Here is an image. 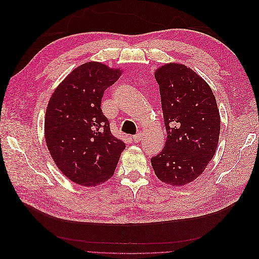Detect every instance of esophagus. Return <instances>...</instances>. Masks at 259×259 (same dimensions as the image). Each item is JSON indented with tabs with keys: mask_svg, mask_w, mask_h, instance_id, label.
<instances>
[{
	"mask_svg": "<svg viewBox=\"0 0 259 259\" xmlns=\"http://www.w3.org/2000/svg\"><path fill=\"white\" fill-rule=\"evenodd\" d=\"M142 139H143L142 133H138V134H136V135H134V136L132 137V140H133V142H134V143H139Z\"/></svg>",
	"mask_w": 259,
	"mask_h": 259,
	"instance_id": "esophagus-1",
	"label": "esophagus"
}]
</instances>
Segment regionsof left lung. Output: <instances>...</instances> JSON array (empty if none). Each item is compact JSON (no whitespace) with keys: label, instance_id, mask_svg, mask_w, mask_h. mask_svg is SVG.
Here are the masks:
<instances>
[{"label":"left lung","instance_id":"8db88e82","mask_svg":"<svg viewBox=\"0 0 259 259\" xmlns=\"http://www.w3.org/2000/svg\"><path fill=\"white\" fill-rule=\"evenodd\" d=\"M154 76L167 139L151 165L161 182L184 186L200 176L215 154L221 132L216 99L208 84L184 65H164Z\"/></svg>","mask_w":259,"mask_h":259}]
</instances>
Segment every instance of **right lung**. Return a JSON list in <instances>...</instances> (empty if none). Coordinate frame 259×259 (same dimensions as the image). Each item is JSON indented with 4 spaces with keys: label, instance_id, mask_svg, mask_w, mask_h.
<instances>
[{
    "label": "right lung",
    "instance_id": "obj_1",
    "mask_svg": "<svg viewBox=\"0 0 259 259\" xmlns=\"http://www.w3.org/2000/svg\"><path fill=\"white\" fill-rule=\"evenodd\" d=\"M121 75L100 62L77 67L55 90L45 114V142L62 174L85 187L110 179L125 149L100 105Z\"/></svg>",
    "mask_w": 259,
    "mask_h": 259
}]
</instances>
